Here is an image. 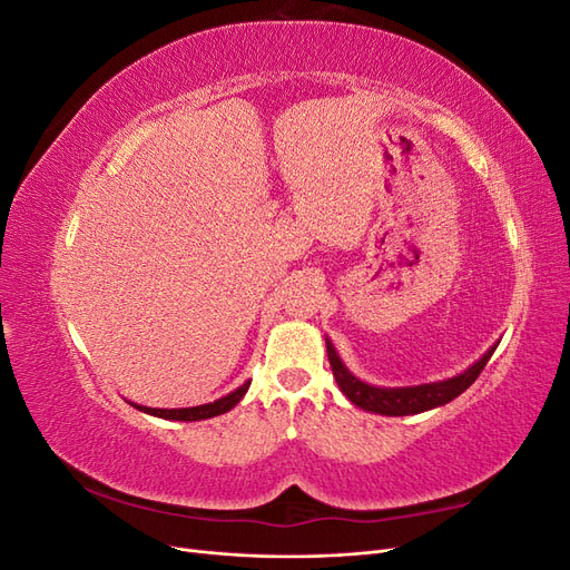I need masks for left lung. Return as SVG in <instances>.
<instances>
[{
    "label": "left lung",
    "instance_id": "1",
    "mask_svg": "<svg viewBox=\"0 0 570 570\" xmlns=\"http://www.w3.org/2000/svg\"><path fill=\"white\" fill-rule=\"evenodd\" d=\"M325 350H327V361H331L335 381L344 392V396H347L352 404L361 406L364 411L381 413V416H411V413H421L456 400L461 392H465L475 383V377L482 373V368H485V364L494 352V347L488 350L471 368H465L463 373L446 377V381H440V383H425V385H413V387H375L358 381L356 375L347 371V366H344L342 358L337 356L333 342L327 337H325Z\"/></svg>",
    "mask_w": 570,
    "mask_h": 570
}]
</instances>
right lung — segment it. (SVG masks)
I'll return each instance as SVG.
<instances>
[{"label": "right lung", "mask_w": 570, "mask_h": 570, "mask_svg": "<svg viewBox=\"0 0 570 570\" xmlns=\"http://www.w3.org/2000/svg\"><path fill=\"white\" fill-rule=\"evenodd\" d=\"M247 390H249V381L245 385H239L237 390H233L230 394L220 396V400H216L212 404H199V406H189V409H149V406H140V404H132V406L149 413V416L166 419V421H204V419H214V416H220V413L230 411L239 400H243Z\"/></svg>", "instance_id": "add662e5"}]
</instances>
